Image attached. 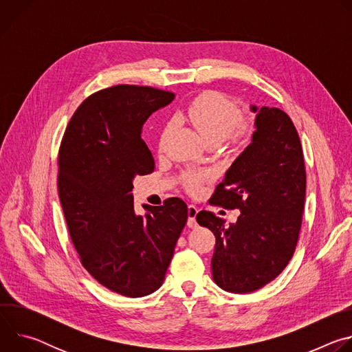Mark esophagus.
Here are the masks:
<instances>
[{
  "label": "esophagus",
  "instance_id": "obj_1",
  "mask_svg": "<svg viewBox=\"0 0 352 352\" xmlns=\"http://www.w3.org/2000/svg\"><path fill=\"white\" fill-rule=\"evenodd\" d=\"M199 209L195 205H189L188 206V227L190 228H196L197 223H196V214H197Z\"/></svg>",
  "mask_w": 352,
  "mask_h": 352
}]
</instances>
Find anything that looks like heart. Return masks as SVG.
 <instances>
[{"label":"heart","instance_id":"obj_1","mask_svg":"<svg viewBox=\"0 0 352 352\" xmlns=\"http://www.w3.org/2000/svg\"><path fill=\"white\" fill-rule=\"evenodd\" d=\"M177 120L188 121L205 139L206 143H221L228 136L242 138L249 132V124L239 120V109L230 98L219 91H205L196 96L190 103L175 114ZM168 128L160 132V143H163ZM200 177H189L188 184L196 188Z\"/></svg>","mask_w":352,"mask_h":352}]
</instances>
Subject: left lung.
Listing matches in <instances>:
<instances>
[{
  "label": "left lung",
  "mask_w": 352,
  "mask_h": 352,
  "mask_svg": "<svg viewBox=\"0 0 352 352\" xmlns=\"http://www.w3.org/2000/svg\"><path fill=\"white\" fill-rule=\"evenodd\" d=\"M256 113L252 142L227 170L212 205L239 209L226 227L212 212H199V226L216 236L214 283L246 294L274 280L291 261L298 242L307 192L302 146L291 118L280 109L250 106Z\"/></svg>",
  "instance_id": "obj_1"
}]
</instances>
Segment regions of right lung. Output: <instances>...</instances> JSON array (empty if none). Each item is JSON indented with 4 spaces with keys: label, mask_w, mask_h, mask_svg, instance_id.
I'll return each instance as SVG.
<instances>
[{
    "label": "right lung",
    "mask_w": 352,
    "mask_h": 352,
    "mask_svg": "<svg viewBox=\"0 0 352 352\" xmlns=\"http://www.w3.org/2000/svg\"><path fill=\"white\" fill-rule=\"evenodd\" d=\"M174 93L118 85L89 96L72 116L58 153V195L83 267L124 296L155 292L164 281L188 220L186 204L133 209V178L153 173L143 124Z\"/></svg>",
    "instance_id": "right-lung-1"
}]
</instances>
